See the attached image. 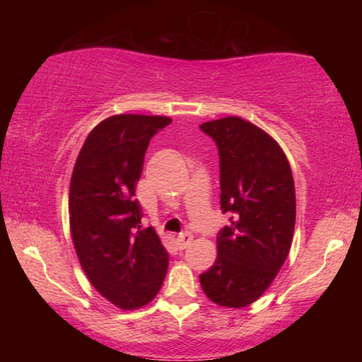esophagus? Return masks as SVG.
<instances>
[{
  "mask_svg": "<svg viewBox=\"0 0 362 362\" xmlns=\"http://www.w3.org/2000/svg\"><path fill=\"white\" fill-rule=\"evenodd\" d=\"M193 241V235L192 233H182V235L177 238V246H179V249H185L187 246H189Z\"/></svg>",
  "mask_w": 362,
  "mask_h": 362,
  "instance_id": "1",
  "label": "esophagus"
}]
</instances>
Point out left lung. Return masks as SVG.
<instances>
[{"mask_svg": "<svg viewBox=\"0 0 362 362\" xmlns=\"http://www.w3.org/2000/svg\"><path fill=\"white\" fill-rule=\"evenodd\" d=\"M220 158V207L231 214L217 236V259L199 274L214 303L243 308L262 297L289 255L296 187L289 161L272 136L238 116L207 121Z\"/></svg>", "mask_w": 362, "mask_h": 362, "instance_id": "left-lung-1", "label": "left lung"}]
</instances>
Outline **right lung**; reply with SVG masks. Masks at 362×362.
<instances>
[{
	"label": "right lung",
	"mask_w": 362,
	"mask_h": 362,
	"mask_svg": "<svg viewBox=\"0 0 362 362\" xmlns=\"http://www.w3.org/2000/svg\"><path fill=\"white\" fill-rule=\"evenodd\" d=\"M173 119L115 115L86 139L70 180V230L76 255L100 296L121 310L156 297L169 254L156 231L142 230L136 185L151 137Z\"/></svg>",
	"instance_id": "1"
}]
</instances>
